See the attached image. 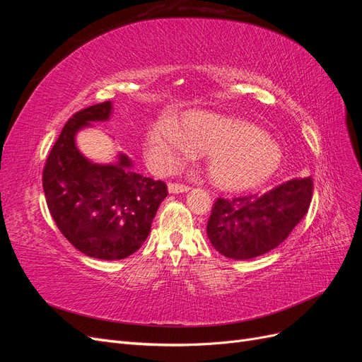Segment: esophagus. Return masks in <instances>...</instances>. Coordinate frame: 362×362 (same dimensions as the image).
Here are the masks:
<instances>
[{
  "label": "esophagus",
  "mask_w": 362,
  "mask_h": 362,
  "mask_svg": "<svg viewBox=\"0 0 362 362\" xmlns=\"http://www.w3.org/2000/svg\"><path fill=\"white\" fill-rule=\"evenodd\" d=\"M168 189L170 193H182V192H189L190 187L185 184H180V182H169Z\"/></svg>",
  "instance_id": "1"
}]
</instances>
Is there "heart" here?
Returning <instances> with one entry per match:
<instances>
[{
  "mask_svg": "<svg viewBox=\"0 0 362 362\" xmlns=\"http://www.w3.org/2000/svg\"><path fill=\"white\" fill-rule=\"evenodd\" d=\"M181 128L160 119L148 133V154L172 170L193 152L206 154V175L222 189H246L266 181L281 163L279 146L261 128L210 112L181 117Z\"/></svg>",
  "mask_w": 362,
  "mask_h": 362,
  "instance_id": "1",
  "label": "heart"
}]
</instances>
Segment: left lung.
Returning a JSON list of instances; mask_svg holds the SVG:
<instances>
[{
  "label": "left lung",
  "mask_w": 362,
  "mask_h": 362,
  "mask_svg": "<svg viewBox=\"0 0 362 362\" xmlns=\"http://www.w3.org/2000/svg\"><path fill=\"white\" fill-rule=\"evenodd\" d=\"M311 177L294 178L264 194L217 198L206 235L226 258L249 259L279 246L308 213Z\"/></svg>",
  "instance_id": "obj_1"
}]
</instances>
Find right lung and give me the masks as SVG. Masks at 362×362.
<instances>
[{
	"mask_svg": "<svg viewBox=\"0 0 362 362\" xmlns=\"http://www.w3.org/2000/svg\"><path fill=\"white\" fill-rule=\"evenodd\" d=\"M110 113L112 103L105 101L68 120L49 151L42 182L54 222L72 246L92 258L122 259L149 235L168 185L134 172L124 154L104 166L76 149V131Z\"/></svg>",
	"mask_w": 362,
	"mask_h": 362,
	"instance_id": "right-lung-1",
	"label": "right lung"
}]
</instances>
